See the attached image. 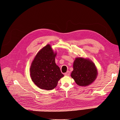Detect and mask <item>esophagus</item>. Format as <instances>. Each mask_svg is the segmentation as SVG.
Listing matches in <instances>:
<instances>
[{
	"mask_svg": "<svg viewBox=\"0 0 120 120\" xmlns=\"http://www.w3.org/2000/svg\"><path fill=\"white\" fill-rule=\"evenodd\" d=\"M70 75V72L69 71H67L66 73H64V75L65 76H69Z\"/></svg>",
	"mask_w": 120,
	"mask_h": 120,
	"instance_id": "34e87169",
	"label": "esophagus"
}]
</instances>
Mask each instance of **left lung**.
I'll list each match as a JSON object with an SVG mask.
<instances>
[{"label":"left lung","instance_id":"1","mask_svg":"<svg viewBox=\"0 0 120 120\" xmlns=\"http://www.w3.org/2000/svg\"><path fill=\"white\" fill-rule=\"evenodd\" d=\"M73 67L71 77L79 86H87L96 79L98 75L97 68L89 59L77 57L73 63Z\"/></svg>","mask_w":120,"mask_h":120}]
</instances>
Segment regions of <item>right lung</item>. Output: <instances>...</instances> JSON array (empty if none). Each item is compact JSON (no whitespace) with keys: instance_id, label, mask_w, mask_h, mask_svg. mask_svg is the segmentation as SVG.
<instances>
[{"instance_id":"1","label":"right lung","mask_w":120,"mask_h":120,"mask_svg":"<svg viewBox=\"0 0 120 120\" xmlns=\"http://www.w3.org/2000/svg\"><path fill=\"white\" fill-rule=\"evenodd\" d=\"M54 53L51 46L47 45L35 56L30 68L32 81L39 88L47 90L55 88L60 79L64 77L56 65Z\"/></svg>"}]
</instances>
